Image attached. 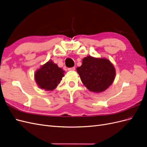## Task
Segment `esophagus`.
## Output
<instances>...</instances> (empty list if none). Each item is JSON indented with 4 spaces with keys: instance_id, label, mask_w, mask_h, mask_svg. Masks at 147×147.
<instances>
[{
    "instance_id": "esophagus-1",
    "label": "esophagus",
    "mask_w": 147,
    "mask_h": 147,
    "mask_svg": "<svg viewBox=\"0 0 147 147\" xmlns=\"http://www.w3.org/2000/svg\"><path fill=\"white\" fill-rule=\"evenodd\" d=\"M68 70H75V67H73L69 68Z\"/></svg>"
}]
</instances>
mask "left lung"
Wrapping results in <instances>:
<instances>
[{"label":"left lung","instance_id":"left-lung-1","mask_svg":"<svg viewBox=\"0 0 147 147\" xmlns=\"http://www.w3.org/2000/svg\"><path fill=\"white\" fill-rule=\"evenodd\" d=\"M83 84L89 90L96 93L106 90L113 82L116 70L106 58L88 56L84 57L82 65L77 68Z\"/></svg>","mask_w":147,"mask_h":147}]
</instances>
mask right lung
Here are the masks:
<instances>
[{"instance_id": "1", "label": "right lung", "mask_w": 147, "mask_h": 147, "mask_svg": "<svg viewBox=\"0 0 147 147\" xmlns=\"http://www.w3.org/2000/svg\"><path fill=\"white\" fill-rule=\"evenodd\" d=\"M64 74L63 69L50 60L37 70L34 77L39 88L45 91H52L60 83Z\"/></svg>"}]
</instances>
